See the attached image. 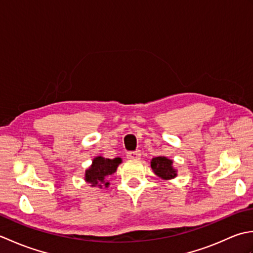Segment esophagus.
<instances>
[{"label": "esophagus", "mask_w": 253, "mask_h": 253, "mask_svg": "<svg viewBox=\"0 0 253 253\" xmlns=\"http://www.w3.org/2000/svg\"><path fill=\"white\" fill-rule=\"evenodd\" d=\"M141 157V152L140 151H132V152H128L127 153V159L129 160H139Z\"/></svg>", "instance_id": "esophagus-1"}]
</instances>
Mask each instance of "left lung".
Segmentation results:
<instances>
[{
    "mask_svg": "<svg viewBox=\"0 0 253 253\" xmlns=\"http://www.w3.org/2000/svg\"><path fill=\"white\" fill-rule=\"evenodd\" d=\"M151 169L161 179L169 180L177 177V169L173 166V161L164 155L155 157L151 160Z\"/></svg>",
    "mask_w": 253,
    "mask_h": 253,
    "instance_id": "obj_1",
    "label": "left lung"
}]
</instances>
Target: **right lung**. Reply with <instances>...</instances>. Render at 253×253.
<instances>
[{
    "label": "right lung",
    "mask_w": 253,
    "mask_h": 253,
    "mask_svg": "<svg viewBox=\"0 0 253 253\" xmlns=\"http://www.w3.org/2000/svg\"><path fill=\"white\" fill-rule=\"evenodd\" d=\"M123 162L121 158L105 159L96 157L92 160V164L84 171V181L91 187H105L110 186V181H106V177L114 174L118 165Z\"/></svg>",
    "instance_id": "right-lung-1"
}]
</instances>
